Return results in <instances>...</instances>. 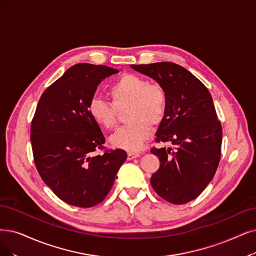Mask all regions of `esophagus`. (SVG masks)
<instances>
[{
    "label": "esophagus",
    "mask_w": 256,
    "mask_h": 256,
    "mask_svg": "<svg viewBox=\"0 0 256 256\" xmlns=\"http://www.w3.org/2000/svg\"><path fill=\"white\" fill-rule=\"evenodd\" d=\"M140 156L138 152H134V151H129L128 152V160H134L136 158Z\"/></svg>",
    "instance_id": "obj_1"
}]
</instances>
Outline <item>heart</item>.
<instances>
[{"instance_id":"obj_1","label":"heart","mask_w":256,"mask_h":256,"mask_svg":"<svg viewBox=\"0 0 256 256\" xmlns=\"http://www.w3.org/2000/svg\"><path fill=\"white\" fill-rule=\"evenodd\" d=\"M112 103L100 96L89 102L90 116L106 130L118 125V109L130 105L128 120L130 124L122 127L110 138L114 147L126 150H138L151 134L152 126L160 125L167 112V94L158 83H149L136 74H124L108 88Z\"/></svg>"}]
</instances>
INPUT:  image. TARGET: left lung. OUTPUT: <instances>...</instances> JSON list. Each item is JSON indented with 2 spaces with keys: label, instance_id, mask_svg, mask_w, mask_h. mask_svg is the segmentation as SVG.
Here are the masks:
<instances>
[{
  "label": "left lung",
  "instance_id": "1",
  "mask_svg": "<svg viewBox=\"0 0 256 256\" xmlns=\"http://www.w3.org/2000/svg\"><path fill=\"white\" fill-rule=\"evenodd\" d=\"M131 68L156 80L167 94V112L156 142H170L173 147L151 148L160 162L151 176V186L165 200L186 204L207 187L220 160L222 130L212 96L198 78L176 63Z\"/></svg>",
  "mask_w": 256,
  "mask_h": 256
}]
</instances>
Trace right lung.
Masks as SVG:
<instances>
[{"label":"right lung","instance_id":"obj_1","mask_svg":"<svg viewBox=\"0 0 256 256\" xmlns=\"http://www.w3.org/2000/svg\"><path fill=\"white\" fill-rule=\"evenodd\" d=\"M118 70L76 64L51 84L32 122L34 160L43 182L71 206L94 207L107 196L127 158L122 149L105 150V138L88 106L102 80Z\"/></svg>","mask_w":256,"mask_h":256}]
</instances>
